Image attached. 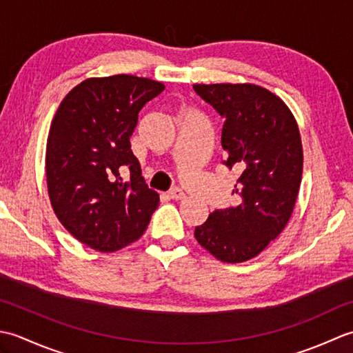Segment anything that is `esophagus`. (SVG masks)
I'll return each instance as SVG.
<instances>
[{"instance_id":"obj_1","label":"esophagus","mask_w":353,"mask_h":353,"mask_svg":"<svg viewBox=\"0 0 353 353\" xmlns=\"http://www.w3.org/2000/svg\"><path fill=\"white\" fill-rule=\"evenodd\" d=\"M168 196H170L172 200H183V199H185V192H183L182 188H172V190L168 192Z\"/></svg>"}]
</instances>
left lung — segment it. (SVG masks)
<instances>
[{
  "mask_svg": "<svg viewBox=\"0 0 353 353\" xmlns=\"http://www.w3.org/2000/svg\"><path fill=\"white\" fill-rule=\"evenodd\" d=\"M194 91L224 119L223 163L239 172L232 194L241 197L238 206L209 214L194 236L214 258L238 264L258 256L287 226L302 182L301 133L287 104L262 86L194 85Z\"/></svg>",
  "mask_w": 353,
  "mask_h": 353,
  "instance_id": "left-lung-1",
  "label": "left lung"
}]
</instances>
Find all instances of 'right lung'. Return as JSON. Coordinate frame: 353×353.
<instances>
[{"label":"right lung","instance_id":"add662e5","mask_svg":"<svg viewBox=\"0 0 353 353\" xmlns=\"http://www.w3.org/2000/svg\"><path fill=\"white\" fill-rule=\"evenodd\" d=\"M165 89L161 81L118 74L72 88L50 125L45 154L52 211L70 234L99 252L141 238L159 194L141 176L130 148L139 110ZM123 166L131 171L122 181Z\"/></svg>","mask_w":353,"mask_h":353}]
</instances>
